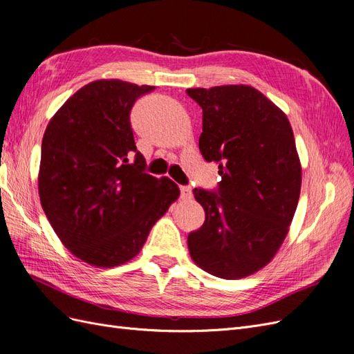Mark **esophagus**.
I'll use <instances>...</instances> for the list:
<instances>
[{"instance_id":"esophagus-1","label":"esophagus","mask_w":354,"mask_h":354,"mask_svg":"<svg viewBox=\"0 0 354 354\" xmlns=\"http://www.w3.org/2000/svg\"><path fill=\"white\" fill-rule=\"evenodd\" d=\"M180 197L184 200H189L192 197V191L189 187H180Z\"/></svg>"}]
</instances>
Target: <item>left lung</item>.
I'll list each match as a JSON object with an SVG mask.
<instances>
[{
  "mask_svg": "<svg viewBox=\"0 0 354 354\" xmlns=\"http://www.w3.org/2000/svg\"><path fill=\"white\" fill-rule=\"evenodd\" d=\"M203 109L200 151L219 163V194L196 188L206 212L188 235L191 259L223 279H241L275 257L301 189V163L287 115L250 85L189 88Z\"/></svg>",
  "mask_w": 354,
  "mask_h": 354,
  "instance_id": "obj_1",
  "label": "left lung"
}]
</instances>
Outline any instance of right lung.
Wrapping results in <instances>:
<instances>
[{
    "label": "right lung",
    "mask_w": 354,
    "mask_h": 354,
    "mask_svg": "<svg viewBox=\"0 0 354 354\" xmlns=\"http://www.w3.org/2000/svg\"><path fill=\"white\" fill-rule=\"evenodd\" d=\"M153 89L120 79L89 82L44 132L41 206L63 245L94 268L132 260L180 194L172 179L144 172L135 145L129 113L135 100Z\"/></svg>",
    "instance_id": "add662e5"
}]
</instances>
